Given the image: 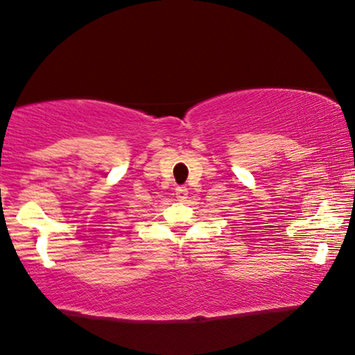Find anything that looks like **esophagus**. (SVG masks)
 <instances>
[{
  "mask_svg": "<svg viewBox=\"0 0 355 355\" xmlns=\"http://www.w3.org/2000/svg\"><path fill=\"white\" fill-rule=\"evenodd\" d=\"M187 193H189L187 187H184V186H178V187H176V197H178V200H186Z\"/></svg>",
  "mask_w": 355,
  "mask_h": 355,
  "instance_id": "obj_1",
  "label": "esophagus"
}]
</instances>
